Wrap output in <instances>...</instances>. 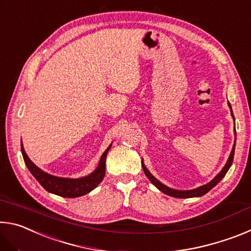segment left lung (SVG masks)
<instances>
[{
	"label": "left lung",
	"mask_w": 251,
	"mask_h": 251,
	"mask_svg": "<svg viewBox=\"0 0 251 251\" xmlns=\"http://www.w3.org/2000/svg\"><path fill=\"white\" fill-rule=\"evenodd\" d=\"M228 106L229 108H230V112H231V116L233 118V121H235V117H233V114H232V109H231V105L230 103L228 101ZM233 133H235V144H233L232 146V150L230 155L228 157V160L225 166L223 167L222 171H220L217 175L215 176V178H212V179L207 182L206 185H202L201 187H198V188H195V189H190V190H177V189H173L171 187H168L166 185H164L163 182H160L157 178H155L154 176L151 175V173L148 171L147 167L145 166V164H144V161L142 159V167L144 169V173H145V175L147 176L148 179L151 180V182L152 185H155L157 188H158L161 193L168 195V196H172V197H176V198H193V197H201L203 196V195L207 194L209 192L210 189L214 188V187L218 184V182L223 179L226 175L227 172L229 171V168L232 165V160H233V155H235V146H236V130H233Z\"/></svg>",
	"instance_id": "8db88e82"
}]
</instances>
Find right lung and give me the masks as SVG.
<instances>
[{
    "label": "right lung",
    "mask_w": 251,
    "mask_h": 251,
    "mask_svg": "<svg viewBox=\"0 0 251 251\" xmlns=\"http://www.w3.org/2000/svg\"><path fill=\"white\" fill-rule=\"evenodd\" d=\"M112 147V144L107 147L103 155L100 156V163L97 165L96 169L90 175L79 177V178H65L53 176L50 174L45 173L41 168L36 166L33 161L28 158V156L25 152L23 144H21V151L25 161V165L31 172L32 175L35 177V179L43 186V188L48 190L49 193L66 198H76L84 196V195L92 192L95 189L100 182L103 180L105 176V161L107 152Z\"/></svg>",
    "instance_id": "obj_1"
}]
</instances>
